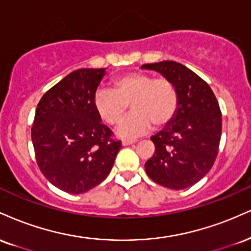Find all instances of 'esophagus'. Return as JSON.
<instances>
[{"instance_id": "1", "label": "esophagus", "mask_w": 251, "mask_h": 251, "mask_svg": "<svg viewBox=\"0 0 251 251\" xmlns=\"http://www.w3.org/2000/svg\"><path fill=\"white\" fill-rule=\"evenodd\" d=\"M135 141H137V140H134V139H123L122 145H123V146H128V145L134 144Z\"/></svg>"}]
</instances>
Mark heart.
Here are the masks:
<instances>
[{
	"instance_id": "obj_1",
	"label": "heart",
	"mask_w": 251,
	"mask_h": 251,
	"mask_svg": "<svg viewBox=\"0 0 251 251\" xmlns=\"http://www.w3.org/2000/svg\"><path fill=\"white\" fill-rule=\"evenodd\" d=\"M130 105L132 113L117 128L122 138H137L168 125L179 105L176 87L170 79L144 72H128L113 80V90L99 89L93 96L96 113L107 125H117Z\"/></svg>"
}]
</instances>
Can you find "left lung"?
<instances>
[{
  "label": "left lung",
  "mask_w": 251,
  "mask_h": 251,
  "mask_svg": "<svg viewBox=\"0 0 251 251\" xmlns=\"http://www.w3.org/2000/svg\"><path fill=\"white\" fill-rule=\"evenodd\" d=\"M170 79L179 96L176 114L151 137L155 152L145 164L150 179L167 188H188L206 176L219 152L222 116L209 85L195 72L173 60L144 64Z\"/></svg>",
  "instance_id": "left-lung-1"
}]
</instances>
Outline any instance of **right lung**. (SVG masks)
<instances>
[{"label":"right lung","instance_id":"1","mask_svg":"<svg viewBox=\"0 0 251 251\" xmlns=\"http://www.w3.org/2000/svg\"><path fill=\"white\" fill-rule=\"evenodd\" d=\"M106 69H79L63 78L39 100L31 140L45 179L70 194L98 186L110 174L122 149L93 107Z\"/></svg>","mask_w":251,"mask_h":251}]
</instances>
